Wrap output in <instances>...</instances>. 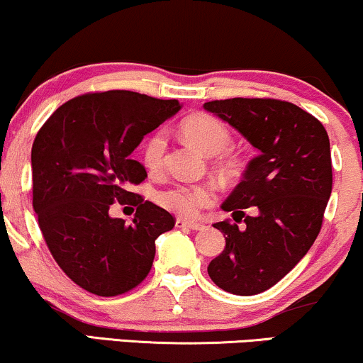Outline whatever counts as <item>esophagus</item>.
Here are the masks:
<instances>
[{
	"label": "esophagus",
	"instance_id": "obj_1",
	"mask_svg": "<svg viewBox=\"0 0 363 363\" xmlns=\"http://www.w3.org/2000/svg\"><path fill=\"white\" fill-rule=\"evenodd\" d=\"M176 226H177V228L201 230L204 225H203V223H198V221H187V220H181V218H177V220H176Z\"/></svg>",
	"mask_w": 363,
	"mask_h": 363
}]
</instances>
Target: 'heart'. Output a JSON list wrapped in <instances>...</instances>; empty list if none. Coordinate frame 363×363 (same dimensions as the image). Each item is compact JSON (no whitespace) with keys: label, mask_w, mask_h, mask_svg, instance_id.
<instances>
[{"label":"heart","mask_w":363,"mask_h":363,"mask_svg":"<svg viewBox=\"0 0 363 363\" xmlns=\"http://www.w3.org/2000/svg\"><path fill=\"white\" fill-rule=\"evenodd\" d=\"M179 132L187 142L198 147L203 154L218 155L216 167L223 176H231L240 167V159L226 154L231 143V132L223 120L209 113H196L182 120ZM167 137L164 132H155L143 145V165L150 174H157L165 165ZM215 189L209 184H174L159 191L157 203L182 218H194L199 209L211 206Z\"/></svg>","instance_id":"obj_1"}]
</instances>
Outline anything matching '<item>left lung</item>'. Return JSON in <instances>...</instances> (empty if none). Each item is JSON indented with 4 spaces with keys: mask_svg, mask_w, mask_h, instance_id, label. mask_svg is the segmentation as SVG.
I'll return each instance as SVG.
<instances>
[{
    "mask_svg": "<svg viewBox=\"0 0 363 363\" xmlns=\"http://www.w3.org/2000/svg\"><path fill=\"white\" fill-rule=\"evenodd\" d=\"M204 110L260 152L221 204L237 223H215L226 245L208 274L231 294H259L294 269L320 233L333 184L328 133L320 120L281 99H216ZM247 207L256 215L245 216ZM242 219L246 226L238 229Z\"/></svg>",
    "mask_w": 363,
    "mask_h": 363,
    "instance_id": "1",
    "label": "left lung"
}]
</instances>
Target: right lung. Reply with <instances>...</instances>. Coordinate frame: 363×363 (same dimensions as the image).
Returning a JSON list of instances; mask_svg holds the SVG:
<instances>
[{"label": "right lung", "instance_id": "obj_1", "mask_svg": "<svg viewBox=\"0 0 363 363\" xmlns=\"http://www.w3.org/2000/svg\"><path fill=\"white\" fill-rule=\"evenodd\" d=\"M181 110L177 99L133 91L87 93L52 113L32 147L33 209L65 276L103 298L148 276L155 240L176 218L132 193L147 170L130 159L143 137ZM113 202L138 208L134 223L111 218Z\"/></svg>", "mask_w": 363, "mask_h": 363}]
</instances>
